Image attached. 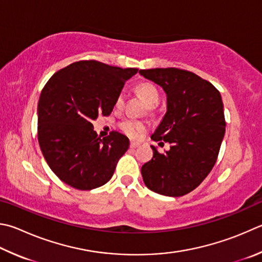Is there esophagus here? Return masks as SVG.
Instances as JSON below:
<instances>
[{
    "instance_id": "1",
    "label": "esophagus",
    "mask_w": 262,
    "mask_h": 262,
    "mask_svg": "<svg viewBox=\"0 0 262 262\" xmlns=\"http://www.w3.org/2000/svg\"><path fill=\"white\" fill-rule=\"evenodd\" d=\"M140 145V142H135V141H132L129 143V146L132 147V149H135V147H137Z\"/></svg>"
}]
</instances>
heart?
I'll return each instance as SVG.
<instances>
[{
	"label": "heart",
	"instance_id": "b5f03b06",
	"mask_svg": "<svg viewBox=\"0 0 262 262\" xmlns=\"http://www.w3.org/2000/svg\"><path fill=\"white\" fill-rule=\"evenodd\" d=\"M136 93L140 95V96L144 99V102L149 105L150 107H154L158 105L160 101V93L158 88L152 82H142L136 85ZM125 104V94L119 93L116 98L115 105L117 108H121ZM119 128L122 130L123 134L127 136L133 137V139H136L139 137L141 133L145 130V123L134 120V119H125L120 123H119Z\"/></svg>",
	"mask_w": 262,
	"mask_h": 262
}]
</instances>
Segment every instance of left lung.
<instances>
[{
	"label": "left lung",
	"mask_w": 262,
	"mask_h": 262,
	"mask_svg": "<svg viewBox=\"0 0 262 262\" xmlns=\"http://www.w3.org/2000/svg\"><path fill=\"white\" fill-rule=\"evenodd\" d=\"M140 73L167 95V112L151 139L170 144L164 154L151 145L154 157L142 166V177L151 191L183 196L196 189L216 163L226 132L221 95L190 71L167 68Z\"/></svg>",
	"instance_id": "1"
}]
</instances>
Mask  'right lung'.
<instances>
[{"instance_id": "right-lung-1", "label": "right lung", "mask_w": 262, "mask_h": 262, "mask_svg": "<svg viewBox=\"0 0 262 262\" xmlns=\"http://www.w3.org/2000/svg\"><path fill=\"white\" fill-rule=\"evenodd\" d=\"M137 69L80 60L52 75L37 104V140L47 164L78 190L105 184L129 140L118 132L101 139L93 120L110 116L119 93Z\"/></svg>"}]
</instances>
